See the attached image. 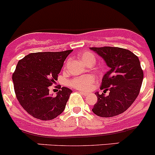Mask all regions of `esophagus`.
Listing matches in <instances>:
<instances>
[{
  "label": "esophagus",
  "mask_w": 155,
  "mask_h": 155,
  "mask_svg": "<svg viewBox=\"0 0 155 155\" xmlns=\"http://www.w3.org/2000/svg\"><path fill=\"white\" fill-rule=\"evenodd\" d=\"M79 93H80V94H82V95H84V96H86V95H88V93L87 92H85V91H79Z\"/></svg>",
  "instance_id": "34e87169"
}]
</instances>
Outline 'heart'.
<instances>
[{
    "label": "heart",
    "instance_id": "obj_1",
    "mask_svg": "<svg viewBox=\"0 0 155 155\" xmlns=\"http://www.w3.org/2000/svg\"><path fill=\"white\" fill-rule=\"evenodd\" d=\"M79 58L82 63L85 64H88L90 61H95V58L93 54L90 52L85 51L79 54ZM94 82V77L91 75L81 76L73 79L70 81V85L74 88L80 90H88L91 88L93 82Z\"/></svg>",
    "mask_w": 155,
    "mask_h": 155
}]
</instances>
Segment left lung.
<instances>
[{
	"label": "left lung",
	"mask_w": 155,
	"mask_h": 155,
	"mask_svg": "<svg viewBox=\"0 0 155 155\" xmlns=\"http://www.w3.org/2000/svg\"><path fill=\"white\" fill-rule=\"evenodd\" d=\"M99 55L109 70L104 75L101 89L104 93L109 91L105 96L96 92L97 101L92 111L101 117H111L127 110L139 95L143 71L139 58L127 49L117 47L90 48Z\"/></svg>",
	"instance_id": "obj_1"
}]
</instances>
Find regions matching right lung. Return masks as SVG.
<instances>
[{
  "label": "right lung",
  "mask_w": 155,
  "mask_h": 155,
  "mask_svg": "<svg viewBox=\"0 0 155 155\" xmlns=\"http://www.w3.org/2000/svg\"><path fill=\"white\" fill-rule=\"evenodd\" d=\"M72 51L31 53L18 62L12 77L15 93L21 106L35 118L50 120L65 109L71 89L62 87L56 97H52L48 87L58 80L64 61Z\"/></svg>",
  "instance_id": "add662e5"
}]
</instances>
